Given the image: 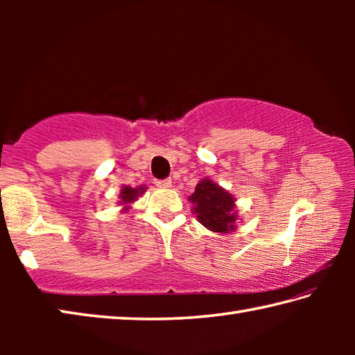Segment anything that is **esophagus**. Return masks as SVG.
<instances>
[{"label": "esophagus", "mask_w": 355, "mask_h": 355, "mask_svg": "<svg viewBox=\"0 0 355 355\" xmlns=\"http://www.w3.org/2000/svg\"><path fill=\"white\" fill-rule=\"evenodd\" d=\"M155 184L158 186V188H171V186H172V180H171V178H166V180H156Z\"/></svg>", "instance_id": "esophagus-1"}]
</instances>
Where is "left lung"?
<instances>
[{
  "label": "left lung",
  "instance_id": "left-lung-1",
  "mask_svg": "<svg viewBox=\"0 0 355 355\" xmlns=\"http://www.w3.org/2000/svg\"><path fill=\"white\" fill-rule=\"evenodd\" d=\"M188 199L197 220L209 232L225 235L236 230L239 220L236 199L211 178H202Z\"/></svg>",
  "mask_w": 355,
  "mask_h": 355
}]
</instances>
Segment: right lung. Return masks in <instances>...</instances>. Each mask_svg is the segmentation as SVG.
<instances>
[{
    "label": "right lung",
    "instance_id": "1",
    "mask_svg": "<svg viewBox=\"0 0 355 355\" xmlns=\"http://www.w3.org/2000/svg\"><path fill=\"white\" fill-rule=\"evenodd\" d=\"M147 186L142 184V186H137V188H131V186H122V189H120V194H119V200H117V205L122 208L120 211L122 213H128L131 209V205L139 199V197L146 192Z\"/></svg>",
    "mask_w": 355,
    "mask_h": 355
}]
</instances>
